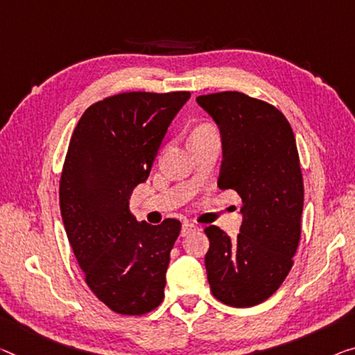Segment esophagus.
Masks as SVG:
<instances>
[{
    "instance_id": "34e87169",
    "label": "esophagus",
    "mask_w": 355,
    "mask_h": 355,
    "mask_svg": "<svg viewBox=\"0 0 355 355\" xmlns=\"http://www.w3.org/2000/svg\"><path fill=\"white\" fill-rule=\"evenodd\" d=\"M195 230H198V225H195L192 222H184L181 228V236H187L189 233H192Z\"/></svg>"
}]
</instances>
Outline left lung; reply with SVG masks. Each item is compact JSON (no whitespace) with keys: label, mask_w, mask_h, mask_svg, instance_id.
Segmentation results:
<instances>
[{"label":"left lung","mask_w":355,"mask_h":355,"mask_svg":"<svg viewBox=\"0 0 355 355\" xmlns=\"http://www.w3.org/2000/svg\"><path fill=\"white\" fill-rule=\"evenodd\" d=\"M196 103L220 132L219 187L243 200L236 238L205 228L211 292L234 308L255 306L284 282L300 243L304 195L295 136L279 109L239 92L201 95Z\"/></svg>","instance_id":"8db88e82"}]
</instances>
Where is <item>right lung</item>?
Listing matches in <instances>:
<instances>
[{"instance_id": "obj_1", "label": "right lung", "mask_w": 355, "mask_h": 355, "mask_svg": "<svg viewBox=\"0 0 355 355\" xmlns=\"http://www.w3.org/2000/svg\"><path fill=\"white\" fill-rule=\"evenodd\" d=\"M189 98V92L109 96L87 109L71 136L60 179L64 230L87 286L119 314H146L163 300L181 222L139 223L128 205Z\"/></svg>"}]
</instances>
